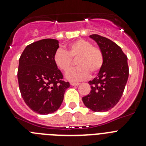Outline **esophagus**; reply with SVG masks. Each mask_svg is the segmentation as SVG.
<instances>
[{
  "label": "esophagus",
  "instance_id": "esophagus-1",
  "mask_svg": "<svg viewBox=\"0 0 146 146\" xmlns=\"http://www.w3.org/2000/svg\"><path fill=\"white\" fill-rule=\"evenodd\" d=\"M70 85H71V86H79L80 83H79V82H70Z\"/></svg>",
  "mask_w": 146,
  "mask_h": 146
}]
</instances>
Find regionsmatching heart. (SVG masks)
Instances as JSON below:
<instances>
[{
    "instance_id": "b5f03b06",
    "label": "heart",
    "mask_w": 146,
    "mask_h": 146,
    "mask_svg": "<svg viewBox=\"0 0 146 146\" xmlns=\"http://www.w3.org/2000/svg\"><path fill=\"white\" fill-rule=\"evenodd\" d=\"M76 59L77 67L70 69L66 74L67 80L73 82L87 79L90 72L95 74L101 69L104 63V57L100 48L93 46L85 39L74 41L68 46L67 50L58 49L53 56L55 66L63 72L70 69L72 59Z\"/></svg>"
}]
</instances>
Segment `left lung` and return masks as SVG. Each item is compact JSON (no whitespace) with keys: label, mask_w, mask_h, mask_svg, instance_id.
I'll return each instance as SVG.
<instances>
[{"label":"left lung","mask_w":146,"mask_h":146,"mask_svg":"<svg viewBox=\"0 0 146 146\" xmlns=\"http://www.w3.org/2000/svg\"><path fill=\"white\" fill-rule=\"evenodd\" d=\"M90 38L99 45L104 63L97 77L88 82L91 92L82 97V102L92 111L106 112L116 105L124 91L129 77L127 56L106 37L92 34Z\"/></svg>","instance_id":"8db88e82"}]
</instances>
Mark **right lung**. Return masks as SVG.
<instances>
[{
  "mask_svg": "<svg viewBox=\"0 0 146 146\" xmlns=\"http://www.w3.org/2000/svg\"><path fill=\"white\" fill-rule=\"evenodd\" d=\"M58 41L45 38L28 45L19 60L17 78L22 97L33 111L42 115L58 110L64 93L70 86L62 80L53 56Z\"/></svg>",
  "mask_w": 146,
  "mask_h": 146,
  "instance_id": "obj_1",
  "label": "right lung"
}]
</instances>
